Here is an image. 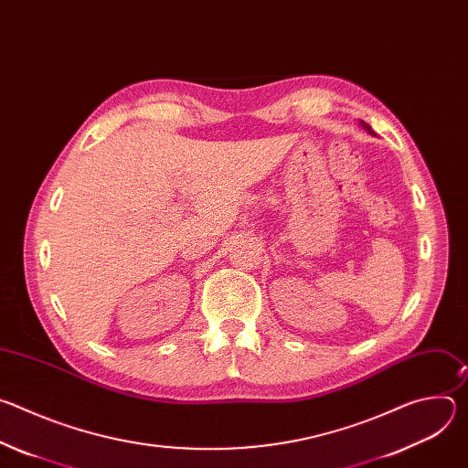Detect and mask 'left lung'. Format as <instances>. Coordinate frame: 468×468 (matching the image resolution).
Masks as SVG:
<instances>
[{"label": "left lung", "mask_w": 468, "mask_h": 468, "mask_svg": "<svg viewBox=\"0 0 468 468\" xmlns=\"http://www.w3.org/2000/svg\"><path fill=\"white\" fill-rule=\"evenodd\" d=\"M359 125L365 129V131H368V135H374L376 137V133L372 131V127L367 123V122H363V120H359Z\"/></svg>", "instance_id": "8db88e82"}]
</instances>
